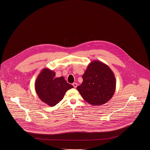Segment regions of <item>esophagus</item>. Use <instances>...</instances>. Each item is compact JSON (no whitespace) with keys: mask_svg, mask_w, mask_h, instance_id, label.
Wrapping results in <instances>:
<instances>
[{"mask_svg":"<svg viewBox=\"0 0 150 150\" xmlns=\"http://www.w3.org/2000/svg\"><path fill=\"white\" fill-rule=\"evenodd\" d=\"M73 86L74 87V88H76V87L77 86V84L76 83H73Z\"/></svg>","mask_w":150,"mask_h":150,"instance_id":"34e87169","label":"esophagus"}]
</instances>
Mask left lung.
I'll use <instances>...</instances> for the list:
<instances>
[{"instance_id": "left-lung-1", "label": "left lung", "mask_w": 150, "mask_h": 150, "mask_svg": "<svg viewBox=\"0 0 150 150\" xmlns=\"http://www.w3.org/2000/svg\"><path fill=\"white\" fill-rule=\"evenodd\" d=\"M82 77V83L76 88L90 105H103L113 97L116 88L115 77L105 64L98 60L91 62Z\"/></svg>"}]
</instances>
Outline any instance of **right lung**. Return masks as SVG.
<instances>
[{
	"label": "right lung",
	"mask_w": 150,
	"mask_h": 150,
	"mask_svg": "<svg viewBox=\"0 0 150 150\" xmlns=\"http://www.w3.org/2000/svg\"><path fill=\"white\" fill-rule=\"evenodd\" d=\"M55 73L43 69L37 77L35 87L39 98L46 105L53 107L63 98L66 92L73 88L63 76L55 78Z\"/></svg>",
	"instance_id": "right-lung-1"
}]
</instances>
